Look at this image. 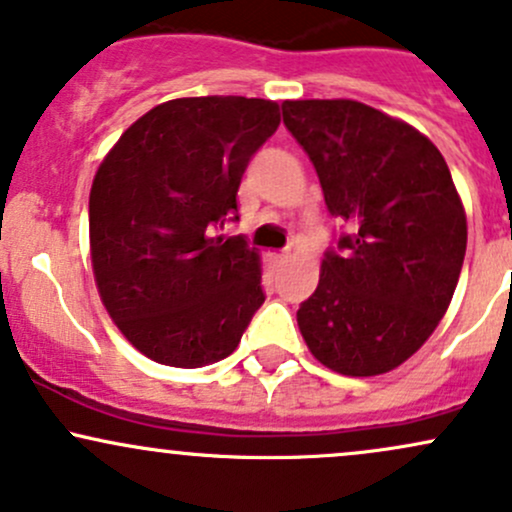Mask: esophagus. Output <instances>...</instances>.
Returning a JSON list of instances; mask_svg holds the SVG:
<instances>
[{
    "instance_id": "esophagus-1",
    "label": "esophagus",
    "mask_w": 512,
    "mask_h": 512,
    "mask_svg": "<svg viewBox=\"0 0 512 512\" xmlns=\"http://www.w3.org/2000/svg\"><path fill=\"white\" fill-rule=\"evenodd\" d=\"M286 257H289V252H279V255H274L272 260H274V262H284Z\"/></svg>"
}]
</instances>
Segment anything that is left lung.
<instances>
[{
    "instance_id": "8db88e82",
    "label": "left lung",
    "mask_w": 512,
    "mask_h": 512,
    "mask_svg": "<svg viewBox=\"0 0 512 512\" xmlns=\"http://www.w3.org/2000/svg\"><path fill=\"white\" fill-rule=\"evenodd\" d=\"M281 113L339 221L298 327L327 368L387 373L431 337L460 279L467 219L448 163L370 105L284 101Z\"/></svg>"
}]
</instances>
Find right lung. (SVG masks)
Returning a JSON list of instances; mask_svg holds the SVG:
<instances>
[{"label":"right lung","mask_w":512,"mask_h":512,"mask_svg":"<svg viewBox=\"0 0 512 512\" xmlns=\"http://www.w3.org/2000/svg\"><path fill=\"white\" fill-rule=\"evenodd\" d=\"M279 122L262 98H175L139 117L98 168L93 274L113 322L151 361L199 368L231 356L264 303L257 250L211 233L238 221L240 180Z\"/></svg>","instance_id":"right-lung-1"}]
</instances>
